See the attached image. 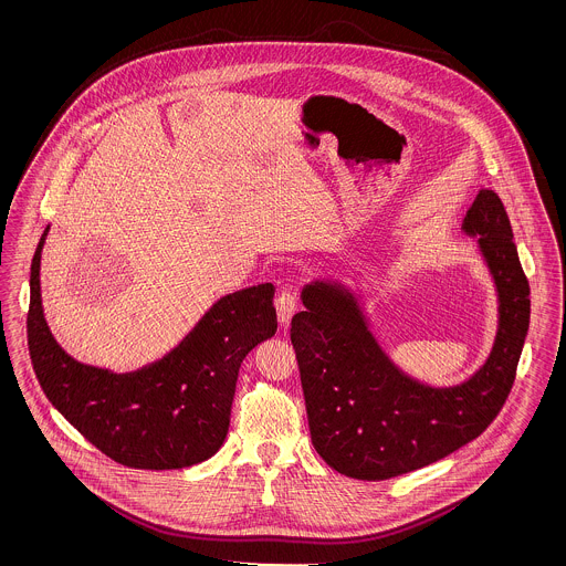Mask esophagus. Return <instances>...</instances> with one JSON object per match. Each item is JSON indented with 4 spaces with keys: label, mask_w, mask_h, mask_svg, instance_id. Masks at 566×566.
Listing matches in <instances>:
<instances>
[{
    "label": "esophagus",
    "mask_w": 566,
    "mask_h": 566,
    "mask_svg": "<svg viewBox=\"0 0 566 566\" xmlns=\"http://www.w3.org/2000/svg\"><path fill=\"white\" fill-rule=\"evenodd\" d=\"M275 310H277V318H280L282 326L291 323V318H293L296 310V295L293 289H284V291L277 293V296H275Z\"/></svg>",
    "instance_id": "esophagus-1"
}]
</instances>
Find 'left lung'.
I'll return each mask as SVG.
<instances>
[{
  "label": "left lung",
  "mask_w": 566,
  "mask_h": 566,
  "mask_svg": "<svg viewBox=\"0 0 566 566\" xmlns=\"http://www.w3.org/2000/svg\"><path fill=\"white\" fill-rule=\"evenodd\" d=\"M478 238L499 293V331L484 367L467 381L432 388L379 348L354 293L312 282L291 323L312 443L328 467L356 480H390L457 452L490 427L512 392L531 323V286L510 216L482 189L462 220Z\"/></svg>",
  "instance_id": "left-lung-1"
}]
</instances>
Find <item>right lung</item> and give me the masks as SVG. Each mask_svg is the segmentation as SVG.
Returning a JSON list of instances; mask_svg holds the SVG:
<instances>
[{
    "label": "right lung",
    "mask_w": 566,
    "mask_h": 566,
    "mask_svg": "<svg viewBox=\"0 0 566 566\" xmlns=\"http://www.w3.org/2000/svg\"><path fill=\"white\" fill-rule=\"evenodd\" d=\"M31 261L28 344L49 401L99 452L132 469H185L220 450L245 354L273 337V284L222 296L178 348L132 374L82 365L44 321L40 256Z\"/></svg>",
    "instance_id": "right-lung-1"
}]
</instances>
